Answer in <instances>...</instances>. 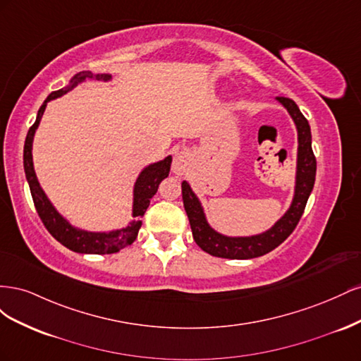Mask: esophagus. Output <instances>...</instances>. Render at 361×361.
Wrapping results in <instances>:
<instances>
[{
  "label": "esophagus",
  "mask_w": 361,
  "mask_h": 361,
  "mask_svg": "<svg viewBox=\"0 0 361 361\" xmlns=\"http://www.w3.org/2000/svg\"><path fill=\"white\" fill-rule=\"evenodd\" d=\"M190 161H191V158H190L188 152H185V150L179 152V154L174 155V159H173V166H171L173 173L180 176V174H183L190 167Z\"/></svg>",
  "instance_id": "34e87169"
}]
</instances>
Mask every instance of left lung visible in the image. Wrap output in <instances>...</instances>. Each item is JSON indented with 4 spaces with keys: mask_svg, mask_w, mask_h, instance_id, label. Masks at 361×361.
<instances>
[{
    "mask_svg": "<svg viewBox=\"0 0 361 361\" xmlns=\"http://www.w3.org/2000/svg\"><path fill=\"white\" fill-rule=\"evenodd\" d=\"M277 101L289 111L298 129L297 185H295V195L289 211L265 233L248 238H228L216 233L209 227L199 199L195 197L188 182H182V200L190 220L192 238L195 244L207 255L224 259H253L264 256L285 241L302 216L316 176V158L312 150L310 125L300 111L298 105L289 97L277 96Z\"/></svg>",
    "mask_w": 361,
    "mask_h": 361,
    "instance_id": "8db88e82",
    "label": "left lung"
}]
</instances>
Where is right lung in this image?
Masks as SVG:
<instances>
[{
	"mask_svg": "<svg viewBox=\"0 0 361 361\" xmlns=\"http://www.w3.org/2000/svg\"><path fill=\"white\" fill-rule=\"evenodd\" d=\"M85 78H94V80H104L108 81L111 78V75H93L92 72H80L78 75H75L71 80V84L68 87H64L61 90L52 92L47 101L42 104L39 108V113L36 117V122L32 123V126L28 129V134L25 138V146H24V170H25V176L30 185V191H31V197L32 202H35L36 211L40 216V220L48 228V232L57 239L60 244H63L66 248L76 251V253H85V255H111L117 253L118 250H122L128 245L133 244L135 241V238L138 235V231L141 227V221L137 219L135 221L130 223L128 227L120 228V231H114L110 233H96V232H85L81 231V228H76L71 226L64 218L56 211V207L51 204L48 197L40 188V185L37 182L35 167H32V138H35V133L40 123V118L43 116V111H45L47 104L56 97H60L76 84H80ZM171 166V157H167L166 159H162L159 162L150 164L149 167H146L141 174L138 176L135 187H134V209H133V216H138L139 218L145 215L146 209L150 204V199L154 197L158 191V185L161 180L166 179L169 176Z\"/></svg>",
	"mask_w": 361,
	"mask_h": 361,
	"instance_id": "right-lung-1",
	"label": "right lung"
}]
</instances>
